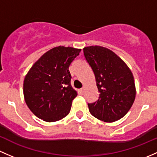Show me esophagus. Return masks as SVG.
Returning <instances> with one entry per match:
<instances>
[{"instance_id": "obj_1", "label": "esophagus", "mask_w": 157, "mask_h": 157, "mask_svg": "<svg viewBox=\"0 0 157 157\" xmlns=\"http://www.w3.org/2000/svg\"><path fill=\"white\" fill-rule=\"evenodd\" d=\"M79 92H80V93L81 94V95H83V92H84V90H83V88H81V89H80V91H79Z\"/></svg>"}]
</instances>
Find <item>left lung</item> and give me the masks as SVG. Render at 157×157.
I'll use <instances>...</instances> for the list:
<instances>
[{"label":"left lung","mask_w":157,"mask_h":157,"mask_svg":"<svg viewBox=\"0 0 157 157\" xmlns=\"http://www.w3.org/2000/svg\"><path fill=\"white\" fill-rule=\"evenodd\" d=\"M84 56L95 74L98 99L88 104L95 118L113 123L125 116L136 95L133 74L127 65L110 49L100 46L84 47Z\"/></svg>","instance_id":"obj_1"}]
</instances>
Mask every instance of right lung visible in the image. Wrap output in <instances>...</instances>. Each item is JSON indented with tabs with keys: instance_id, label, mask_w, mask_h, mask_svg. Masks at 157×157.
Returning <instances> with one entry per match:
<instances>
[{
	"instance_id": "right-lung-1",
	"label": "right lung",
	"mask_w": 157,
	"mask_h": 157,
	"mask_svg": "<svg viewBox=\"0 0 157 157\" xmlns=\"http://www.w3.org/2000/svg\"><path fill=\"white\" fill-rule=\"evenodd\" d=\"M80 51L70 47H54L40 58L25 77L26 105L44 121H58L70 112L77 92L71 85L68 67Z\"/></svg>"
}]
</instances>
